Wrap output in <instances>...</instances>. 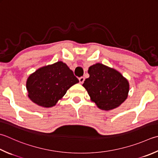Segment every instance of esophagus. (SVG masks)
Instances as JSON below:
<instances>
[{
    "instance_id": "34e87169",
    "label": "esophagus",
    "mask_w": 158,
    "mask_h": 158,
    "mask_svg": "<svg viewBox=\"0 0 158 158\" xmlns=\"http://www.w3.org/2000/svg\"><path fill=\"white\" fill-rule=\"evenodd\" d=\"M79 83H83V82H84L85 79H84V77H79Z\"/></svg>"
}]
</instances>
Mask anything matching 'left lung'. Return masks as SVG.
<instances>
[{
	"mask_svg": "<svg viewBox=\"0 0 158 158\" xmlns=\"http://www.w3.org/2000/svg\"><path fill=\"white\" fill-rule=\"evenodd\" d=\"M89 77L83 86L87 90L90 100L99 109L109 111L119 107L128 97V80L118 70L101 63L88 69Z\"/></svg>",
	"mask_w": 158,
	"mask_h": 158,
	"instance_id": "left-lung-1",
	"label": "left lung"
}]
</instances>
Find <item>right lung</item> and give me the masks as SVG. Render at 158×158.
<instances>
[{"label":"right lung","mask_w":158,"mask_h":158,"mask_svg":"<svg viewBox=\"0 0 158 158\" xmlns=\"http://www.w3.org/2000/svg\"><path fill=\"white\" fill-rule=\"evenodd\" d=\"M79 83L73 72L63 61L40 68L31 74L26 83L28 97L43 107L55 106L71 86Z\"/></svg>","instance_id":"right-lung-1"}]
</instances>
